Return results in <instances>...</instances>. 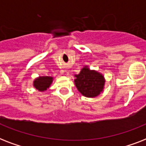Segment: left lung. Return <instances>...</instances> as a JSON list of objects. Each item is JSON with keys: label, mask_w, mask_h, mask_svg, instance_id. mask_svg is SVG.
I'll list each match as a JSON object with an SVG mask.
<instances>
[{"label": "left lung", "mask_w": 146, "mask_h": 146, "mask_svg": "<svg viewBox=\"0 0 146 146\" xmlns=\"http://www.w3.org/2000/svg\"><path fill=\"white\" fill-rule=\"evenodd\" d=\"M74 83L78 91L87 98H95L103 92L105 83L104 76L85 66L79 74H76Z\"/></svg>", "instance_id": "1"}]
</instances>
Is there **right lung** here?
<instances>
[{
    "mask_svg": "<svg viewBox=\"0 0 146 146\" xmlns=\"http://www.w3.org/2000/svg\"><path fill=\"white\" fill-rule=\"evenodd\" d=\"M53 82V77L44 76H38L33 81V86L39 92L46 91Z\"/></svg>",
    "mask_w": 146,
    "mask_h": 146,
    "instance_id": "1",
    "label": "right lung"
}]
</instances>
